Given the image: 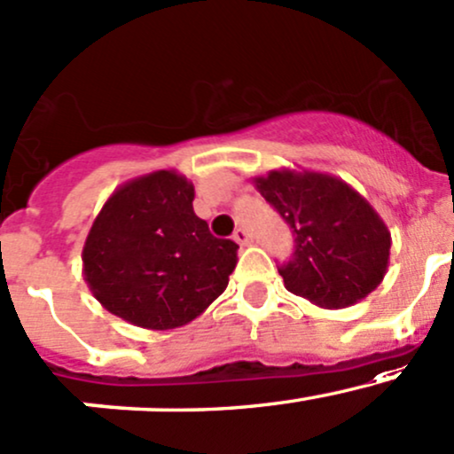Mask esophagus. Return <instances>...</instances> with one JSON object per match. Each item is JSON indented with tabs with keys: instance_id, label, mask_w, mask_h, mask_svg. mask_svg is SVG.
<instances>
[{
	"instance_id": "obj_1",
	"label": "esophagus",
	"mask_w": 454,
	"mask_h": 454,
	"mask_svg": "<svg viewBox=\"0 0 454 454\" xmlns=\"http://www.w3.org/2000/svg\"><path fill=\"white\" fill-rule=\"evenodd\" d=\"M232 239H235V241L239 243V246H250V243H252L250 232H247L246 228H237L235 235H232Z\"/></svg>"
}]
</instances>
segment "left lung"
<instances>
[{
  "label": "left lung",
  "instance_id": "8db88e82",
  "mask_svg": "<svg viewBox=\"0 0 454 454\" xmlns=\"http://www.w3.org/2000/svg\"><path fill=\"white\" fill-rule=\"evenodd\" d=\"M252 183L295 232L293 261L280 267L286 291L338 310L364 300L383 282L390 231L348 183L300 168L271 170Z\"/></svg>",
  "mask_w": 454,
  "mask_h": 454
}]
</instances>
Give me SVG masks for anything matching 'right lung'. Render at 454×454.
Returning <instances> with one entry per match:
<instances>
[{
  "label": "right lung",
  "instance_id": "1",
  "mask_svg": "<svg viewBox=\"0 0 454 454\" xmlns=\"http://www.w3.org/2000/svg\"><path fill=\"white\" fill-rule=\"evenodd\" d=\"M193 185L157 170L114 189L94 217L83 280L112 315L144 330H174L226 291L239 246L193 213Z\"/></svg>",
  "mask_w": 454,
  "mask_h": 454
}]
</instances>
